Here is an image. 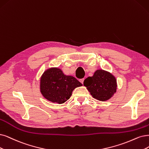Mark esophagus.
I'll return each instance as SVG.
<instances>
[{"label": "esophagus", "mask_w": 149, "mask_h": 149, "mask_svg": "<svg viewBox=\"0 0 149 149\" xmlns=\"http://www.w3.org/2000/svg\"><path fill=\"white\" fill-rule=\"evenodd\" d=\"M84 80H85V79H80V81L81 82V83L83 84H84Z\"/></svg>", "instance_id": "obj_1"}]
</instances>
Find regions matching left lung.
<instances>
[{"instance_id":"1","label":"left lung","mask_w":149,"mask_h":149,"mask_svg":"<svg viewBox=\"0 0 149 149\" xmlns=\"http://www.w3.org/2000/svg\"><path fill=\"white\" fill-rule=\"evenodd\" d=\"M92 96L101 101L109 100L117 90V80L108 72L96 70L93 77H88L84 82Z\"/></svg>"}]
</instances>
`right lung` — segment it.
Listing matches in <instances>:
<instances>
[{
    "mask_svg": "<svg viewBox=\"0 0 149 149\" xmlns=\"http://www.w3.org/2000/svg\"><path fill=\"white\" fill-rule=\"evenodd\" d=\"M82 84L72 76L65 75L58 68L46 70L40 79V91L47 100L63 104L68 101L72 93Z\"/></svg>",
    "mask_w": 149,
    "mask_h": 149,
    "instance_id": "1",
    "label": "right lung"
}]
</instances>
